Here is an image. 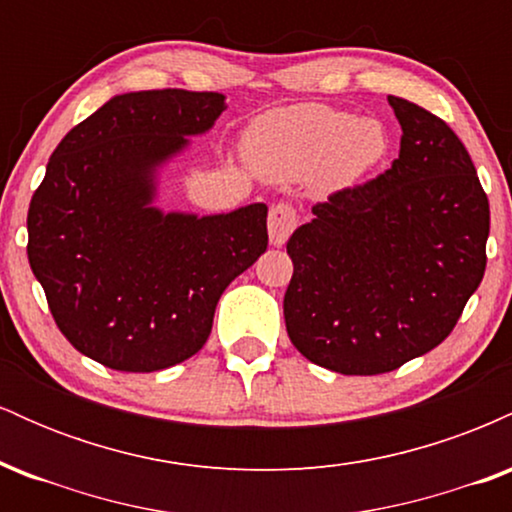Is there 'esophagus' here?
Returning a JSON list of instances; mask_svg holds the SVG:
<instances>
[{
  "label": "esophagus",
  "mask_w": 512,
  "mask_h": 512,
  "mask_svg": "<svg viewBox=\"0 0 512 512\" xmlns=\"http://www.w3.org/2000/svg\"><path fill=\"white\" fill-rule=\"evenodd\" d=\"M298 226V214L296 209L291 207V204H274L272 209H269V219H267V228H269V240H272V245H284L289 236L293 233V228Z\"/></svg>",
  "instance_id": "1"
}]
</instances>
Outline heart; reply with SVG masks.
<instances>
[{"mask_svg":"<svg viewBox=\"0 0 512 512\" xmlns=\"http://www.w3.org/2000/svg\"><path fill=\"white\" fill-rule=\"evenodd\" d=\"M390 139L373 117L327 105H293L262 115L245 134V158L272 180H301L320 170L330 185H346L383 161Z\"/></svg>","mask_w":512,"mask_h":512,"instance_id":"obj_1","label":"heart"}]
</instances>
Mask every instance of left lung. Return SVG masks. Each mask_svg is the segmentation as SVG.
<instances>
[{"label": "left lung", "instance_id": "obj_1", "mask_svg": "<svg viewBox=\"0 0 512 512\" xmlns=\"http://www.w3.org/2000/svg\"><path fill=\"white\" fill-rule=\"evenodd\" d=\"M399 158L334 192L286 243V332L308 361L342 375L390 373L443 342L486 269L489 199L457 134L387 96Z\"/></svg>", "mask_w": 512, "mask_h": 512}]
</instances>
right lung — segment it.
I'll use <instances>...</instances> for the list:
<instances>
[{
	"label": "right lung",
	"mask_w": 512,
	"mask_h": 512,
	"mask_svg": "<svg viewBox=\"0 0 512 512\" xmlns=\"http://www.w3.org/2000/svg\"><path fill=\"white\" fill-rule=\"evenodd\" d=\"M209 91L113 96L52 151L28 209V262L76 351L125 373L207 344L226 286L267 250V204L156 207L158 173L226 110Z\"/></svg>",
	"instance_id": "add662e5"
}]
</instances>
